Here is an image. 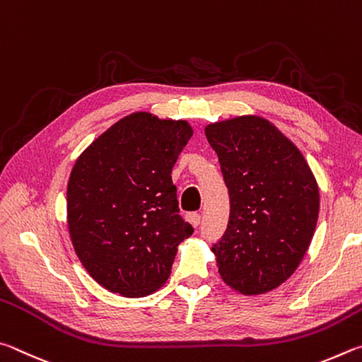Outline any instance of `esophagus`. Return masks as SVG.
I'll use <instances>...</instances> for the list:
<instances>
[{"label": "esophagus", "instance_id": "1", "mask_svg": "<svg viewBox=\"0 0 362 362\" xmlns=\"http://www.w3.org/2000/svg\"><path fill=\"white\" fill-rule=\"evenodd\" d=\"M186 219H187L189 223H191L194 227H199L202 216H200L199 213H187V214H186Z\"/></svg>", "mask_w": 362, "mask_h": 362}]
</instances>
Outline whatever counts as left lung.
I'll return each instance as SVG.
<instances>
[{
  "mask_svg": "<svg viewBox=\"0 0 362 362\" xmlns=\"http://www.w3.org/2000/svg\"><path fill=\"white\" fill-rule=\"evenodd\" d=\"M229 189V224L211 251L223 280L264 294L299 267L312 242L320 191L302 152L259 116L206 125Z\"/></svg>",
  "mask_w": 362,
  "mask_h": 362,
  "instance_id": "8db88e82",
  "label": "left lung"
}]
</instances>
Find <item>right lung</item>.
I'll return each mask as SVG.
<instances>
[{"mask_svg": "<svg viewBox=\"0 0 362 362\" xmlns=\"http://www.w3.org/2000/svg\"><path fill=\"white\" fill-rule=\"evenodd\" d=\"M192 133L186 120L133 112L76 160L66 191L69 237L86 270L111 293H154L168 280L177 245L192 235L171 181Z\"/></svg>", "mask_w": 362, "mask_h": 362, "instance_id": "1", "label": "right lung"}]
</instances>
